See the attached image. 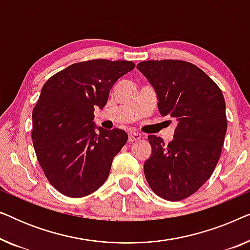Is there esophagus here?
I'll return each instance as SVG.
<instances>
[{"instance_id":"1","label":"esophagus","mask_w":250,"mask_h":250,"mask_svg":"<svg viewBox=\"0 0 250 250\" xmlns=\"http://www.w3.org/2000/svg\"><path fill=\"white\" fill-rule=\"evenodd\" d=\"M142 139V135L140 134V133H136V132H129L128 134V142H135V141H139V140Z\"/></svg>"}]
</instances>
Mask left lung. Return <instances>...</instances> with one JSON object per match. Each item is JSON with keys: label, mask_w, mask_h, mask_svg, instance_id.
I'll use <instances>...</instances> for the list:
<instances>
[{"label": "left lung", "mask_w": 250, "mask_h": 250, "mask_svg": "<svg viewBox=\"0 0 250 250\" xmlns=\"http://www.w3.org/2000/svg\"><path fill=\"white\" fill-rule=\"evenodd\" d=\"M138 69L156 90L160 115L177 121L168 145L148 136L152 152L143 166L146 180L163 199H186L209 179L220 159L228 128L224 97L206 73L188 61L148 60Z\"/></svg>", "instance_id": "1"}]
</instances>
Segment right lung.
Listing matches in <instances>:
<instances>
[{
  "label": "right lung",
  "mask_w": 250,
  "mask_h": 250,
  "mask_svg": "<svg viewBox=\"0 0 250 250\" xmlns=\"http://www.w3.org/2000/svg\"><path fill=\"white\" fill-rule=\"evenodd\" d=\"M134 67L126 60L82 61L43 85L33 109V145L47 181L64 196L85 197L108 179L128 135L119 128L95 132L94 108L104 107L114 84Z\"/></svg>",
  "instance_id": "right-lung-1"
}]
</instances>
